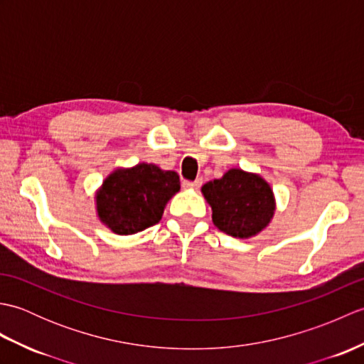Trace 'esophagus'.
<instances>
[{
  "mask_svg": "<svg viewBox=\"0 0 364 364\" xmlns=\"http://www.w3.org/2000/svg\"><path fill=\"white\" fill-rule=\"evenodd\" d=\"M200 186H202V178H197L196 181H188V180L183 181V188L184 189H197Z\"/></svg>",
  "mask_w": 364,
  "mask_h": 364,
  "instance_id": "esophagus-1",
  "label": "esophagus"
}]
</instances>
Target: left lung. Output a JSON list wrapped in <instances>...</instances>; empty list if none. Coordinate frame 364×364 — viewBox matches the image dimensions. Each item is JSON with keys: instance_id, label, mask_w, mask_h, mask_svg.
Here are the masks:
<instances>
[{"instance_id": "obj_1", "label": "left lung", "mask_w": 364, "mask_h": 364, "mask_svg": "<svg viewBox=\"0 0 364 364\" xmlns=\"http://www.w3.org/2000/svg\"><path fill=\"white\" fill-rule=\"evenodd\" d=\"M213 222L223 233L247 239L264 230L274 218L275 198L269 183L257 173L230 168L202 188Z\"/></svg>"}]
</instances>
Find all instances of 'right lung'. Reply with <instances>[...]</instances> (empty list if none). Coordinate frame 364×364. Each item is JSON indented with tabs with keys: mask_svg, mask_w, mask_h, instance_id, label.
<instances>
[{
	"mask_svg": "<svg viewBox=\"0 0 364 364\" xmlns=\"http://www.w3.org/2000/svg\"><path fill=\"white\" fill-rule=\"evenodd\" d=\"M180 191V176L141 162L131 168H117L98 189L97 213L115 235H134L158 223L172 196Z\"/></svg>",
	"mask_w": 364,
	"mask_h": 364,
	"instance_id": "right-lung-1",
	"label": "right lung"
}]
</instances>
